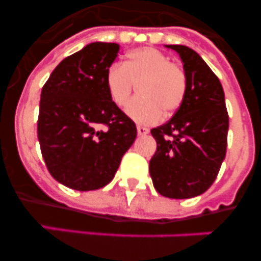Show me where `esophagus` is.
Returning <instances> with one entry per match:
<instances>
[{
    "instance_id": "34e87169",
    "label": "esophagus",
    "mask_w": 261,
    "mask_h": 261,
    "mask_svg": "<svg viewBox=\"0 0 261 261\" xmlns=\"http://www.w3.org/2000/svg\"><path fill=\"white\" fill-rule=\"evenodd\" d=\"M137 133H138V136H145V135H147V133H149V129L145 128V126L138 125L137 126Z\"/></svg>"
}]
</instances>
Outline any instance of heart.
<instances>
[{
  "label": "heart",
  "mask_w": 261,
  "mask_h": 261,
  "mask_svg": "<svg viewBox=\"0 0 261 261\" xmlns=\"http://www.w3.org/2000/svg\"><path fill=\"white\" fill-rule=\"evenodd\" d=\"M135 85L138 96L126 105V115L138 124H153L162 114L171 116L181 106L187 91L186 71L155 48H138L126 55L124 65L112 64L106 73L111 100L120 107Z\"/></svg>",
  "instance_id": "heart-1"
}]
</instances>
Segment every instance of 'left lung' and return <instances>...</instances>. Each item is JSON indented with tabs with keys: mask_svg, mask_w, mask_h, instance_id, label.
<instances>
[{
	"mask_svg": "<svg viewBox=\"0 0 261 261\" xmlns=\"http://www.w3.org/2000/svg\"><path fill=\"white\" fill-rule=\"evenodd\" d=\"M166 47L180 56L187 91L172 119L151 129L156 151L149 171L158 193L191 199L216 180L226 155L229 115L222 85L199 53L186 45Z\"/></svg>",
	"mask_w": 261,
	"mask_h": 261,
	"instance_id": "8db88e82",
	"label": "left lung"
}]
</instances>
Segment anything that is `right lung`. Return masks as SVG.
Segmentation results:
<instances>
[{"mask_svg": "<svg viewBox=\"0 0 261 261\" xmlns=\"http://www.w3.org/2000/svg\"><path fill=\"white\" fill-rule=\"evenodd\" d=\"M116 43H90L62 60L43 86L38 138L48 171L75 191L107 186L137 136L136 124L110 98L106 73ZM102 125L107 129H99Z\"/></svg>", "mask_w": 261, "mask_h": 261, "instance_id": "right-lung-1", "label": "right lung"}]
</instances>
